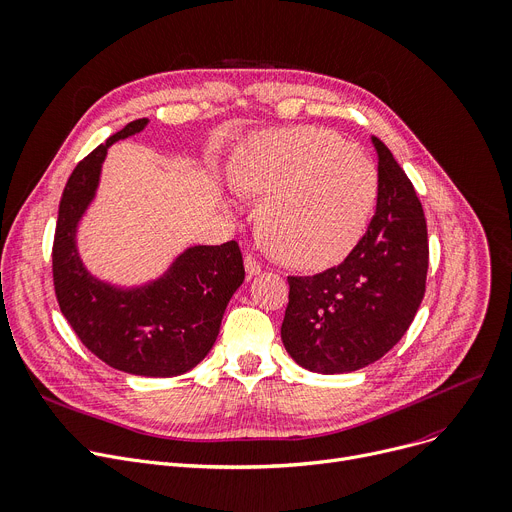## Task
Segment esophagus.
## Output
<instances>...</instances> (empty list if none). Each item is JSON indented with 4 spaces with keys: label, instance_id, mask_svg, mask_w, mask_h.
<instances>
[{
    "label": "esophagus",
    "instance_id": "1",
    "mask_svg": "<svg viewBox=\"0 0 512 512\" xmlns=\"http://www.w3.org/2000/svg\"><path fill=\"white\" fill-rule=\"evenodd\" d=\"M245 271H247V278H253L261 271V263L253 255H247L245 257Z\"/></svg>",
    "mask_w": 512,
    "mask_h": 512
}]
</instances>
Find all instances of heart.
<instances>
[{
	"label": "heart",
	"mask_w": 512,
	"mask_h": 512,
	"mask_svg": "<svg viewBox=\"0 0 512 512\" xmlns=\"http://www.w3.org/2000/svg\"><path fill=\"white\" fill-rule=\"evenodd\" d=\"M228 179L238 193L263 197L257 222L274 253L309 269L346 259L379 199L374 162L311 125L255 135L234 154Z\"/></svg>",
	"instance_id": "b5f03b06"
}]
</instances>
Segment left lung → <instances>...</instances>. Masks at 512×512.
<instances>
[{
    "label": "left lung",
    "mask_w": 512,
    "mask_h": 512,
    "mask_svg": "<svg viewBox=\"0 0 512 512\" xmlns=\"http://www.w3.org/2000/svg\"><path fill=\"white\" fill-rule=\"evenodd\" d=\"M379 158L377 212L356 249L317 276L288 278L282 342L296 364L344 374L383 358L410 329L426 290L428 232L422 203L391 150Z\"/></svg>",
    "instance_id": "1"
}]
</instances>
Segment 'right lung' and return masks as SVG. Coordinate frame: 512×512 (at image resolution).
<instances>
[{"mask_svg":"<svg viewBox=\"0 0 512 512\" xmlns=\"http://www.w3.org/2000/svg\"><path fill=\"white\" fill-rule=\"evenodd\" d=\"M148 123H127L74 168L59 203L53 280L63 317L94 356L127 374L168 379L210 354L245 267L234 241L185 247L156 278L129 286L86 267L78 228L96 199L107 152Z\"/></svg>","mask_w":512,"mask_h":512,"instance_id":"add662e5","label":"right lung"}]
</instances>
